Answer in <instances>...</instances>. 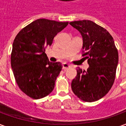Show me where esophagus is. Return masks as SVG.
<instances>
[{
    "label": "esophagus",
    "mask_w": 126,
    "mask_h": 126,
    "mask_svg": "<svg viewBox=\"0 0 126 126\" xmlns=\"http://www.w3.org/2000/svg\"><path fill=\"white\" fill-rule=\"evenodd\" d=\"M70 67H71V65H69L68 63H64L63 64V70H67L68 68H70Z\"/></svg>",
    "instance_id": "1"
}]
</instances>
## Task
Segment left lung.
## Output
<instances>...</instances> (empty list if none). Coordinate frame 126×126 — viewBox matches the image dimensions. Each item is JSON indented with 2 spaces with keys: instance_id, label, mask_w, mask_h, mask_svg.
Listing matches in <instances>:
<instances>
[{
  "instance_id": "8db88e82",
  "label": "left lung",
  "mask_w": 126,
  "mask_h": 126,
  "mask_svg": "<svg viewBox=\"0 0 126 126\" xmlns=\"http://www.w3.org/2000/svg\"><path fill=\"white\" fill-rule=\"evenodd\" d=\"M83 38V54L89 65L86 71L77 68L72 90L85 102H95L110 91L114 82L119 54L112 36L105 28L89 20L70 23Z\"/></svg>"
}]
</instances>
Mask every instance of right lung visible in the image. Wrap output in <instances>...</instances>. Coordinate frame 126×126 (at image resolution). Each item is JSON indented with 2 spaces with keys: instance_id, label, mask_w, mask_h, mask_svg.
<instances>
[{
  "instance_id": "1",
  "label": "right lung",
  "mask_w": 126,
  "mask_h": 126,
  "mask_svg": "<svg viewBox=\"0 0 126 126\" xmlns=\"http://www.w3.org/2000/svg\"><path fill=\"white\" fill-rule=\"evenodd\" d=\"M68 22L39 19L22 28L14 40L11 66L19 88L33 99L48 95L62 70L60 62L49 61L45 54L57 33Z\"/></svg>"
}]
</instances>
